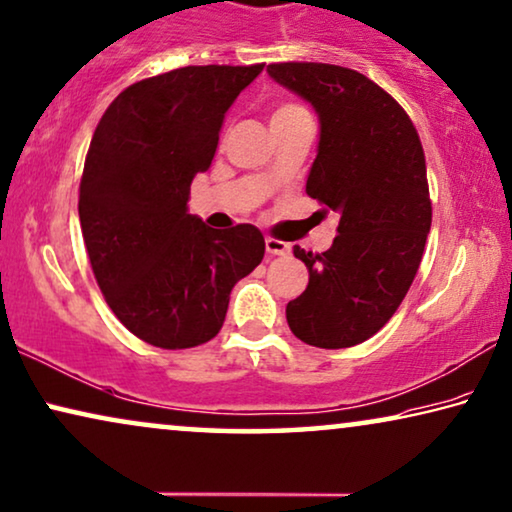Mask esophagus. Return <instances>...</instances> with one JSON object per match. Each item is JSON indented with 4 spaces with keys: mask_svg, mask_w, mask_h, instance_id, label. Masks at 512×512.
Wrapping results in <instances>:
<instances>
[{
    "mask_svg": "<svg viewBox=\"0 0 512 512\" xmlns=\"http://www.w3.org/2000/svg\"><path fill=\"white\" fill-rule=\"evenodd\" d=\"M265 249H268V254L272 256H286L288 251H291V244L277 238H265Z\"/></svg>",
    "mask_w": 512,
    "mask_h": 512,
    "instance_id": "1",
    "label": "esophagus"
}]
</instances>
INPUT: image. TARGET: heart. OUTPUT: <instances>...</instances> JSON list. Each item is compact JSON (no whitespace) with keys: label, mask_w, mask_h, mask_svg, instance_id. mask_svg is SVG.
<instances>
[{"label":"heart","mask_w":512,"mask_h":512,"mask_svg":"<svg viewBox=\"0 0 512 512\" xmlns=\"http://www.w3.org/2000/svg\"><path fill=\"white\" fill-rule=\"evenodd\" d=\"M298 113H305V110H302L300 106H295V103H281V106L274 108L270 124L281 122V120H288V117H293V115H298Z\"/></svg>","instance_id":"heart-1"}]
</instances>
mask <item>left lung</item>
Instances as JSON below:
<instances>
[{
  "label": "left lung",
  "instance_id": "1",
  "mask_svg": "<svg viewBox=\"0 0 512 512\" xmlns=\"http://www.w3.org/2000/svg\"><path fill=\"white\" fill-rule=\"evenodd\" d=\"M268 73L316 108L321 140L307 196L339 212L328 251L293 247L309 284L286 305L288 328L318 348L362 344L402 305L432 226L420 136L383 87L346 66L279 62Z\"/></svg>",
  "mask_w": 512,
  "mask_h": 512
}]
</instances>
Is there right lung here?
<instances>
[{"label":"right lung","mask_w":512,"mask_h":512,"mask_svg":"<svg viewBox=\"0 0 512 512\" xmlns=\"http://www.w3.org/2000/svg\"><path fill=\"white\" fill-rule=\"evenodd\" d=\"M263 66H182L138 80L96 124L80 228L108 307L147 344L177 351L217 337L233 286L263 261L256 226L219 231L187 212L226 110Z\"/></svg>","instance_id":"1"}]
</instances>
